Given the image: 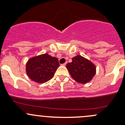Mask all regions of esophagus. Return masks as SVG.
I'll return each mask as SVG.
<instances>
[{"mask_svg":"<svg viewBox=\"0 0 125 125\" xmlns=\"http://www.w3.org/2000/svg\"><path fill=\"white\" fill-rule=\"evenodd\" d=\"M66 63H65L62 64V66H66Z\"/></svg>","mask_w":125,"mask_h":125,"instance_id":"1","label":"esophagus"}]
</instances>
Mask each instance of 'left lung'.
I'll list each match as a JSON object with an SVG mask.
<instances>
[{
    "instance_id": "obj_1",
    "label": "left lung",
    "mask_w": 125,
    "mask_h": 125,
    "mask_svg": "<svg viewBox=\"0 0 125 125\" xmlns=\"http://www.w3.org/2000/svg\"><path fill=\"white\" fill-rule=\"evenodd\" d=\"M66 67L72 78L82 84L91 81L96 73L95 65L80 55L74 57L72 59V62L66 64Z\"/></svg>"
}]
</instances>
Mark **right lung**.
<instances>
[{
	"label": "right lung",
	"instance_id": "1",
	"mask_svg": "<svg viewBox=\"0 0 125 125\" xmlns=\"http://www.w3.org/2000/svg\"><path fill=\"white\" fill-rule=\"evenodd\" d=\"M59 60L45 53L34 56L26 63V73L31 80L37 83H43L51 80L59 68Z\"/></svg>",
	"mask_w": 125,
	"mask_h": 125
}]
</instances>
